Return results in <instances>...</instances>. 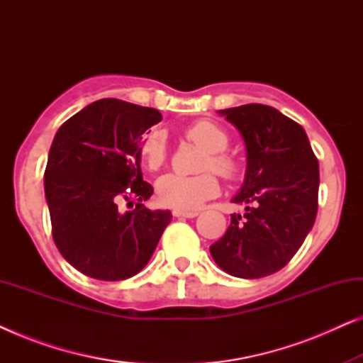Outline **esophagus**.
Listing matches in <instances>:
<instances>
[{"label": "esophagus", "instance_id": "obj_1", "mask_svg": "<svg viewBox=\"0 0 363 363\" xmlns=\"http://www.w3.org/2000/svg\"><path fill=\"white\" fill-rule=\"evenodd\" d=\"M198 211H185V210H173V216L177 218H195Z\"/></svg>", "mask_w": 363, "mask_h": 363}]
</instances>
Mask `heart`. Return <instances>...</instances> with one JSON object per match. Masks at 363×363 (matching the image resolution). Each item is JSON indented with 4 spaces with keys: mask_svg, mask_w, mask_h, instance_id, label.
Wrapping results in <instances>:
<instances>
[{
    "mask_svg": "<svg viewBox=\"0 0 363 363\" xmlns=\"http://www.w3.org/2000/svg\"><path fill=\"white\" fill-rule=\"evenodd\" d=\"M186 137L198 147L205 148L208 157L203 160V170H215L226 178L236 177L240 163L225 153L230 145V133L211 121H198L186 128ZM147 168L157 170L167 160V133L155 128L145 133L138 147ZM220 193V183L213 173L190 177L182 173H167L158 178L157 195L163 205L175 210L193 211Z\"/></svg>",
    "mask_w": 363,
    "mask_h": 363,
    "instance_id": "obj_1",
    "label": "heart"
}]
</instances>
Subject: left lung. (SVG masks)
Wrapping results in <instances>:
<instances>
[{"label": "left lung", "mask_w": 363, "mask_h": 363, "mask_svg": "<svg viewBox=\"0 0 363 363\" xmlns=\"http://www.w3.org/2000/svg\"><path fill=\"white\" fill-rule=\"evenodd\" d=\"M242 135L246 177L225 236L210 246L223 271L242 279L274 274L292 259L317 215L319 162L299 123L262 104L218 111Z\"/></svg>", "instance_id": "1"}]
</instances>
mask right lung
<instances>
[{
    "mask_svg": "<svg viewBox=\"0 0 363 363\" xmlns=\"http://www.w3.org/2000/svg\"><path fill=\"white\" fill-rule=\"evenodd\" d=\"M162 121L157 108L118 99L89 104L59 127L49 150L44 191L52 238L69 264L101 281L140 272L172 213L142 205L152 196L140 170L142 135ZM137 201L121 213L118 205Z\"/></svg>",
    "mask_w": 363,
    "mask_h": 363,
    "instance_id": "right-lung-1",
    "label": "right lung"
}]
</instances>
